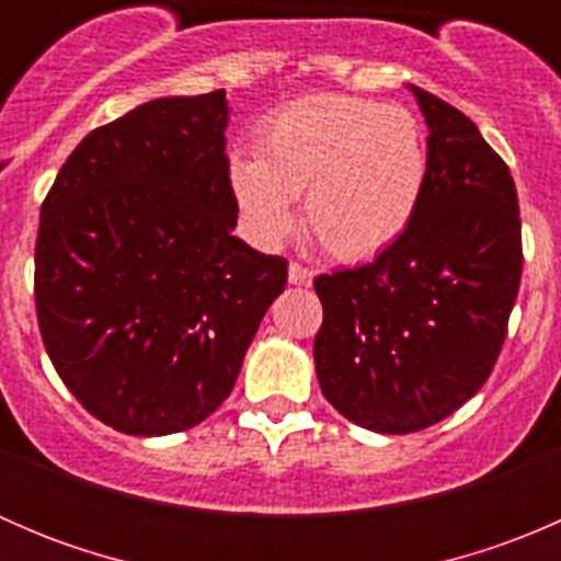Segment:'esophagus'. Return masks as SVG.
Listing matches in <instances>:
<instances>
[{
    "instance_id": "esophagus-1",
    "label": "esophagus",
    "mask_w": 561,
    "mask_h": 561,
    "mask_svg": "<svg viewBox=\"0 0 561 561\" xmlns=\"http://www.w3.org/2000/svg\"><path fill=\"white\" fill-rule=\"evenodd\" d=\"M287 279H290V285L309 287L314 279V271L307 268V265H301V263H290V268H287Z\"/></svg>"
}]
</instances>
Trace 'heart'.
Wrapping results in <instances>:
<instances>
[{
	"mask_svg": "<svg viewBox=\"0 0 561 561\" xmlns=\"http://www.w3.org/2000/svg\"><path fill=\"white\" fill-rule=\"evenodd\" d=\"M428 181L426 133L399 105L317 94L263 124L257 160L230 162V190L249 233L274 247L296 230L293 201L314 239L342 260H366L410 228Z\"/></svg>",
	"mask_w": 561,
	"mask_h": 561,
	"instance_id": "b5f03b06",
	"label": "heart"
}]
</instances>
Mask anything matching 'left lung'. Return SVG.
I'll use <instances>...</instances> for the list:
<instances>
[{
  "mask_svg": "<svg viewBox=\"0 0 561 561\" xmlns=\"http://www.w3.org/2000/svg\"><path fill=\"white\" fill-rule=\"evenodd\" d=\"M407 89L428 127L421 208L371 263L314 279L322 396L380 434L434 426L483 388L524 260L516 184L502 157L454 105Z\"/></svg>",
  "mask_w": 561,
  "mask_h": 561,
  "instance_id": "1",
  "label": "left lung"
}]
</instances>
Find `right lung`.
Masks as SVG:
<instances>
[{
  "label": "right lung",
  "instance_id": "1",
  "mask_svg": "<svg viewBox=\"0 0 561 561\" xmlns=\"http://www.w3.org/2000/svg\"><path fill=\"white\" fill-rule=\"evenodd\" d=\"M225 92L160 98L76 146L39 211L45 353L98 421L165 437L230 396L287 260L236 239Z\"/></svg>",
  "mask_w": 561,
  "mask_h": 561
}]
</instances>
